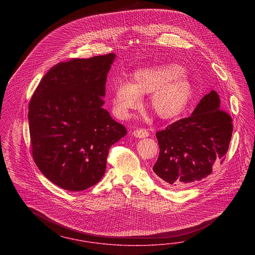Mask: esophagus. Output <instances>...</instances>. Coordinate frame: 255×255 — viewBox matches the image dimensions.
<instances>
[{
	"label": "esophagus",
	"instance_id": "1",
	"mask_svg": "<svg viewBox=\"0 0 255 255\" xmlns=\"http://www.w3.org/2000/svg\"><path fill=\"white\" fill-rule=\"evenodd\" d=\"M132 134L137 138H144L149 135V132L146 129H136L135 131H133Z\"/></svg>",
	"mask_w": 255,
	"mask_h": 255
}]
</instances>
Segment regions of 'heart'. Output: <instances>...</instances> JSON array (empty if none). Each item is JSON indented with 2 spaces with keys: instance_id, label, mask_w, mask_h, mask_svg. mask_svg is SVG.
I'll return each instance as SVG.
<instances>
[{
  "instance_id": "obj_1",
  "label": "heart",
  "mask_w": 255,
  "mask_h": 255,
  "mask_svg": "<svg viewBox=\"0 0 255 255\" xmlns=\"http://www.w3.org/2000/svg\"><path fill=\"white\" fill-rule=\"evenodd\" d=\"M193 93V84L181 65L162 63L135 70L130 76V83L117 80L111 101L116 116L126 119L141 108V95L150 94L149 104L155 113L171 120L183 113Z\"/></svg>"
}]
</instances>
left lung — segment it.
I'll use <instances>...</instances> for the list:
<instances>
[{
  "label": "left lung",
  "mask_w": 255,
  "mask_h": 255,
  "mask_svg": "<svg viewBox=\"0 0 255 255\" xmlns=\"http://www.w3.org/2000/svg\"><path fill=\"white\" fill-rule=\"evenodd\" d=\"M220 106L218 93L211 91L201 99L192 116L156 132L160 153L153 171L167 185H189L207 178L215 163L224 162L233 124L231 116Z\"/></svg>",
  "instance_id": "left-lung-1"
}]
</instances>
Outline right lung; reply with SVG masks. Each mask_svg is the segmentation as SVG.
I'll return each mask as SVG.
<instances>
[{
    "instance_id": "1",
    "label": "right lung",
    "mask_w": 255,
    "mask_h": 255,
    "mask_svg": "<svg viewBox=\"0 0 255 255\" xmlns=\"http://www.w3.org/2000/svg\"><path fill=\"white\" fill-rule=\"evenodd\" d=\"M115 57L109 53L56 64L41 79L30 101L34 162L46 178L70 192L100 181L109 147L127 132L102 108Z\"/></svg>"
}]
</instances>
